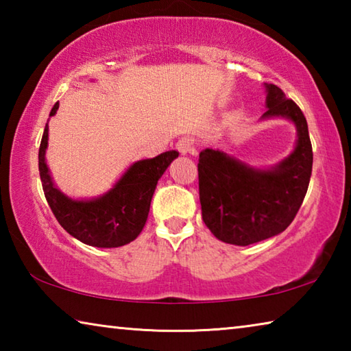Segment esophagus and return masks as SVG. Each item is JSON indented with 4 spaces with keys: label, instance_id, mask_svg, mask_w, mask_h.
I'll list each match as a JSON object with an SVG mask.
<instances>
[{
    "label": "esophagus",
    "instance_id": "1",
    "mask_svg": "<svg viewBox=\"0 0 351 351\" xmlns=\"http://www.w3.org/2000/svg\"><path fill=\"white\" fill-rule=\"evenodd\" d=\"M176 148H178V152H180L181 154H187V153H192L193 154L195 152H197V150H195L193 141L190 139V138H187V136H182V138L178 139Z\"/></svg>",
    "mask_w": 351,
    "mask_h": 351
}]
</instances>
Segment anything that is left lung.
<instances>
[{
	"instance_id": "left-lung-1",
	"label": "left lung",
	"mask_w": 351,
	"mask_h": 351,
	"mask_svg": "<svg viewBox=\"0 0 351 351\" xmlns=\"http://www.w3.org/2000/svg\"><path fill=\"white\" fill-rule=\"evenodd\" d=\"M263 119L294 122L293 153L271 169H254L219 150L199 153L198 180L203 221L218 240L247 246L283 232L299 212L310 184L313 148L304 112L280 88L265 83Z\"/></svg>"
}]
</instances>
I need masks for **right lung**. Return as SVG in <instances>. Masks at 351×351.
<instances>
[{"instance_id": "obj_1", "label": "right lung", "mask_w": 351, "mask_h": 351, "mask_svg": "<svg viewBox=\"0 0 351 351\" xmlns=\"http://www.w3.org/2000/svg\"><path fill=\"white\" fill-rule=\"evenodd\" d=\"M57 110L58 102L52 106L49 116H54ZM46 148L47 123L38 150V170L46 201L69 235L94 247L123 246L142 232L158 180L180 154L170 150L156 158L142 159L130 165L121 180L102 197L71 199L52 182L45 159Z\"/></svg>"}]
</instances>
